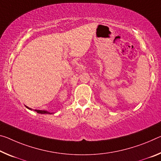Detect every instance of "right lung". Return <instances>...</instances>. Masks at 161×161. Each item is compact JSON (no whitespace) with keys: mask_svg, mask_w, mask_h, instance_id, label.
<instances>
[{"mask_svg":"<svg viewBox=\"0 0 161 161\" xmlns=\"http://www.w3.org/2000/svg\"><path fill=\"white\" fill-rule=\"evenodd\" d=\"M25 107H26V108L29 109H31H31L29 108H28L27 106H25ZM35 111L37 113H39V114H52L51 113H49V112L46 111V110H39V109H35Z\"/></svg>","mask_w":161,"mask_h":161,"instance_id":"add662e5","label":"right lung"}]
</instances>
